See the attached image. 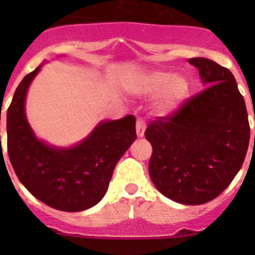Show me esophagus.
<instances>
[{"label": "esophagus", "instance_id": "esophagus-1", "mask_svg": "<svg viewBox=\"0 0 255 255\" xmlns=\"http://www.w3.org/2000/svg\"><path fill=\"white\" fill-rule=\"evenodd\" d=\"M144 131H145V122H144V119L139 118L136 120V133L139 137H143Z\"/></svg>", "mask_w": 255, "mask_h": 255}]
</instances>
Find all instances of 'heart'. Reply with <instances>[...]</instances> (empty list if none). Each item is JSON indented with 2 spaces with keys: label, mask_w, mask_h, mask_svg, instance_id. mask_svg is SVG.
<instances>
[{
  "label": "heart",
  "mask_w": 255,
  "mask_h": 255,
  "mask_svg": "<svg viewBox=\"0 0 255 255\" xmlns=\"http://www.w3.org/2000/svg\"><path fill=\"white\" fill-rule=\"evenodd\" d=\"M190 81L182 74L172 71H153L143 78L139 91L143 94H160L159 110L170 112L181 106L190 94Z\"/></svg>",
  "instance_id": "b5f03b06"
}]
</instances>
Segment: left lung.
Here are the masks:
<instances>
[{"label": "left lung", "mask_w": 255, "mask_h": 255, "mask_svg": "<svg viewBox=\"0 0 255 255\" xmlns=\"http://www.w3.org/2000/svg\"><path fill=\"white\" fill-rule=\"evenodd\" d=\"M208 86L145 129L152 145L149 176L160 193L184 205L220 196L245 160L250 126L233 74L206 58H190ZM255 141V135H254Z\"/></svg>", "instance_id": "left-lung-1"}]
</instances>
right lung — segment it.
I'll use <instances>...</instances> for the list:
<instances>
[{"instance_id": "add662e5", "label": "right lung", "mask_w": 255, "mask_h": 255, "mask_svg": "<svg viewBox=\"0 0 255 255\" xmlns=\"http://www.w3.org/2000/svg\"><path fill=\"white\" fill-rule=\"evenodd\" d=\"M41 67L22 79L7 108L10 163L19 181L39 201L63 212H82L96 205L107 192L116 164L136 139V119L127 115L102 122L75 147L43 143L25 115L26 92Z\"/></svg>"}]
</instances>
